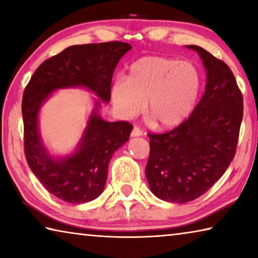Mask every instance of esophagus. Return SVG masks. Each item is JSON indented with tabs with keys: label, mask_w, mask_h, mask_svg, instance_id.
I'll list each match as a JSON object with an SVG mask.
<instances>
[{
	"label": "esophagus",
	"mask_w": 258,
	"mask_h": 258,
	"mask_svg": "<svg viewBox=\"0 0 258 258\" xmlns=\"http://www.w3.org/2000/svg\"><path fill=\"white\" fill-rule=\"evenodd\" d=\"M143 133H142V131L140 130L139 127H137V126H134L133 127V131H132V133H131V135H132V138H135V137H141Z\"/></svg>",
	"instance_id": "1"
}]
</instances>
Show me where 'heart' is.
Wrapping results in <instances>:
<instances>
[{
    "mask_svg": "<svg viewBox=\"0 0 258 258\" xmlns=\"http://www.w3.org/2000/svg\"><path fill=\"white\" fill-rule=\"evenodd\" d=\"M202 78L190 61L166 56H142L131 64L127 77L113 82L110 97L123 118L145 110L160 127L171 128L184 121L197 102Z\"/></svg>",
    "mask_w": 258,
    "mask_h": 258,
    "instance_id": "b5f03b06",
    "label": "heart"
}]
</instances>
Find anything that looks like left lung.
Segmentation results:
<instances>
[{
	"label": "left lung",
	"instance_id": "1",
	"mask_svg": "<svg viewBox=\"0 0 258 258\" xmlns=\"http://www.w3.org/2000/svg\"><path fill=\"white\" fill-rule=\"evenodd\" d=\"M203 60L206 87L189 118L165 134H149L146 176L164 202L197 199L228 169L237 149L243 116L242 95L231 69L197 45H186Z\"/></svg>",
	"mask_w": 258,
	"mask_h": 258
}]
</instances>
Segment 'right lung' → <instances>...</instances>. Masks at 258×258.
<instances>
[{
	"mask_svg": "<svg viewBox=\"0 0 258 258\" xmlns=\"http://www.w3.org/2000/svg\"><path fill=\"white\" fill-rule=\"evenodd\" d=\"M131 49L124 42L69 46L45 60L25 89L21 109L26 159L45 189L63 202L84 204L97 199L106 185L113 152L128 141L133 126L103 119L100 108L102 102H110L112 74ZM66 88H84L97 98H93L94 108L74 150L54 155L40 135L39 112L55 90Z\"/></svg>",
	"mask_w": 258,
	"mask_h": 258,
	"instance_id": "add662e5",
	"label": "right lung"
}]
</instances>
